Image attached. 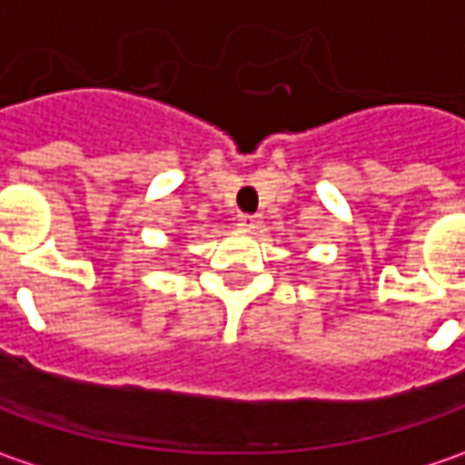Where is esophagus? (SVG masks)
Instances as JSON below:
<instances>
[{
    "label": "esophagus",
    "instance_id": "34e87169",
    "mask_svg": "<svg viewBox=\"0 0 465 465\" xmlns=\"http://www.w3.org/2000/svg\"><path fill=\"white\" fill-rule=\"evenodd\" d=\"M260 223H262L260 215H252V213H242V215H239V226H242L244 232H257Z\"/></svg>",
    "mask_w": 465,
    "mask_h": 465
}]
</instances>
